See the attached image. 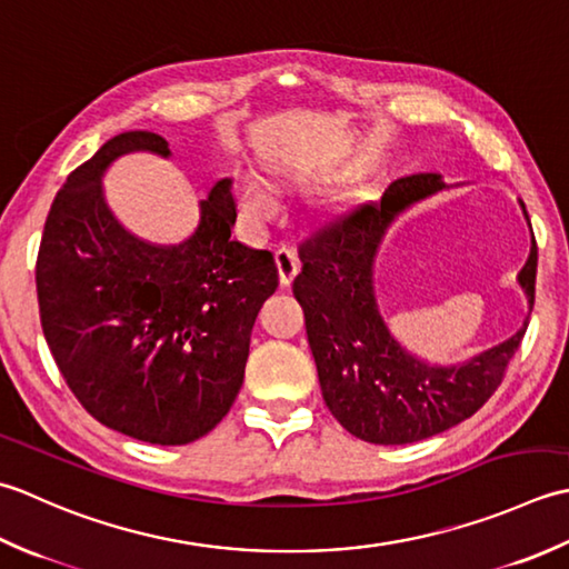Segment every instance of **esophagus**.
<instances>
[{"mask_svg": "<svg viewBox=\"0 0 569 569\" xmlns=\"http://www.w3.org/2000/svg\"><path fill=\"white\" fill-rule=\"evenodd\" d=\"M274 260H277V270H280V282L287 287L295 282V277L299 272V258L292 248H280L274 252Z\"/></svg>", "mask_w": 569, "mask_h": 569, "instance_id": "34e87169", "label": "esophagus"}]
</instances>
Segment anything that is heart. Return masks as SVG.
<instances>
[{
  "label": "heart",
  "instance_id": "heart-1",
  "mask_svg": "<svg viewBox=\"0 0 569 569\" xmlns=\"http://www.w3.org/2000/svg\"><path fill=\"white\" fill-rule=\"evenodd\" d=\"M238 203L252 223H270L282 211L280 196L258 173H246L238 183Z\"/></svg>",
  "mask_w": 569,
  "mask_h": 569
}]
</instances>
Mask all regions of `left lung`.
<instances>
[{
  "label": "left lung",
  "instance_id": "8db88e82",
  "mask_svg": "<svg viewBox=\"0 0 569 569\" xmlns=\"http://www.w3.org/2000/svg\"><path fill=\"white\" fill-rule=\"evenodd\" d=\"M445 189L439 173H412L390 183L380 201L329 216L299 246L295 297L305 309L321 396L343 430L370 445H412L467 420L501 386L523 329L457 366H435L408 353L380 317L373 262L388 226L405 208ZM523 216L530 218L523 201ZM538 246L518 272L536 301Z\"/></svg>",
  "mask_w": 569,
  "mask_h": 569
}]
</instances>
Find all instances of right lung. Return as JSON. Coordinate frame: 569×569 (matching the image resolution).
Listing matches in <instances>:
<instances>
[{"label": "right lung", "instance_id": "right-lung-1", "mask_svg": "<svg viewBox=\"0 0 569 569\" xmlns=\"http://www.w3.org/2000/svg\"><path fill=\"white\" fill-rule=\"evenodd\" d=\"M130 152L171 157L164 137L122 132L56 193L37 260L39 315L58 370L98 422L177 447L211 432L236 402L280 272L272 252L230 240L233 179L216 183L179 246L132 236L102 193V173Z\"/></svg>", "mask_w": 569, "mask_h": 569}]
</instances>
